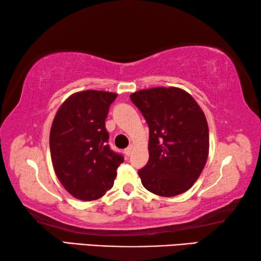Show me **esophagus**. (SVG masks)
I'll list each match as a JSON object with an SVG mask.
<instances>
[{"instance_id":"1","label":"esophagus","mask_w":261,"mask_h":261,"mask_svg":"<svg viewBox=\"0 0 261 261\" xmlns=\"http://www.w3.org/2000/svg\"><path fill=\"white\" fill-rule=\"evenodd\" d=\"M132 149H134V147H132V145H130V146L125 149V154H126L127 156L131 155V153H132Z\"/></svg>"}]
</instances>
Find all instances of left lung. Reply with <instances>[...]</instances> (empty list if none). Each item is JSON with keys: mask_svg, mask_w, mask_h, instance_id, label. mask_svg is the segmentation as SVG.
I'll return each instance as SVG.
<instances>
[{"mask_svg": "<svg viewBox=\"0 0 261 261\" xmlns=\"http://www.w3.org/2000/svg\"><path fill=\"white\" fill-rule=\"evenodd\" d=\"M149 127L146 166L138 170L149 192L174 197L192 187L206 165L208 125L199 105L177 87H154L130 95Z\"/></svg>", "mask_w": 261, "mask_h": 261, "instance_id": "left-lung-1", "label": "left lung"}]
</instances>
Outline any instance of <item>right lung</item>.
<instances>
[{"label":"right lung","mask_w":261,"mask_h":261,"mask_svg":"<svg viewBox=\"0 0 261 261\" xmlns=\"http://www.w3.org/2000/svg\"><path fill=\"white\" fill-rule=\"evenodd\" d=\"M117 94L87 90L64 101L50 129L49 147L57 178L74 198L99 199L113 188L124 161L108 145L106 129L110 105Z\"/></svg>","instance_id":"obj_1"}]
</instances>
